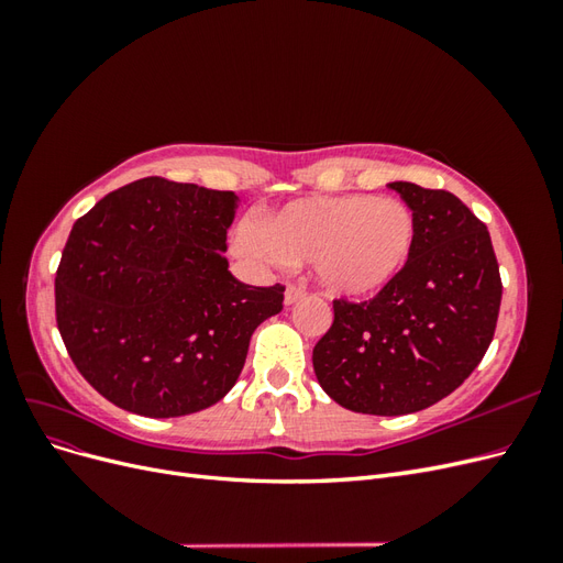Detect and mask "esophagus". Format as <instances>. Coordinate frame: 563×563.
<instances>
[{"label":"esophagus","instance_id":"obj_1","mask_svg":"<svg viewBox=\"0 0 563 563\" xmlns=\"http://www.w3.org/2000/svg\"><path fill=\"white\" fill-rule=\"evenodd\" d=\"M302 298H305V291H302L300 286H294V284H291V286H288L286 291H284V302H286V305H296V302L302 300Z\"/></svg>","mask_w":563,"mask_h":563}]
</instances>
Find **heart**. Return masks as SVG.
Here are the masks:
<instances>
[{
    "instance_id": "heart-1",
    "label": "heart",
    "mask_w": 563,
    "mask_h": 563,
    "mask_svg": "<svg viewBox=\"0 0 563 563\" xmlns=\"http://www.w3.org/2000/svg\"><path fill=\"white\" fill-rule=\"evenodd\" d=\"M234 251L269 265L314 263L338 298H368L395 282L416 246V218L404 201L373 195L300 197L236 228Z\"/></svg>"
}]
</instances>
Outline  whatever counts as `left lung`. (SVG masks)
Here are the masks:
<instances>
[{
	"mask_svg": "<svg viewBox=\"0 0 563 563\" xmlns=\"http://www.w3.org/2000/svg\"><path fill=\"white\" fill-rule=\"evenodd\" d=\"M416 218L401 275L368 302H333L312 350L317 380L347 411L416 413L449 397L486 354L503 284L490 234L446 190L389 183Z\"/></svg>",
	"mask_w": 563,
	"mask_h": 563,
	"instance_id": "1",
	"label": "left lung"
}]
</instances>
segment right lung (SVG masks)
I'll use <instances>...</instances> for the list:
<instances>
[{"instance_id": "add662e5", "label": "right lung", "mask_w": 563, "mask_h": 563, "mask_svg": "<svg viewBox=\"0 0 563 563\" xmlns=\"http://www.w3.org/2000/svg\"><path fill=\"white\" fill-rule=\"evenodd\" d=\"M240 197L141 178L81 216L56 275L63 343L87 383L145 418L190 416L223 399L253 331L282 312L284 286L228 269Z\"/></svg>"}]
</instances>
